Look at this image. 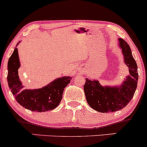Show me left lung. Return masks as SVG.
<instances>
[{"label": "left lung", "mask_w": 147, "mask_h": 147, "mask_svg": "<svg viewBox=\"0 0 147 147\" xmlns=\"http://www.w3.org/2000/svg\"><path fill=\"white\" fill-rule=\"evenodd\" d=\"M125 63L129 68L127 76L121 86H102L97 80L86 79L84 89L88 103L100 113H113L125 107L134 96L138 81L137 65L130 47L123 39H119Z\"/></svg>", "instance_id": "1"}]
</instances>
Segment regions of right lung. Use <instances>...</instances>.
I'll list each match as a JSON object with an SVG mask.
<instances>
[{"label":"right lung","mask_w":147,"mask_h":147,"mask_svg":"<svg viewBox=\"0 0 147 147\" xmlns=\"http://www.w3.org/2000/svg\"><path fill=\"white\" fill-rule=\"evenodd\" d=\"M20 66L18 48L16 47L7 63V79L9 88L18 103L28 110L40 113L51 110L58 106L62 99L63 90L72 77H61L41 88L25 90L18 76Z\"/></svg>","instance_id":"right-lung-1"}]
</instances>
